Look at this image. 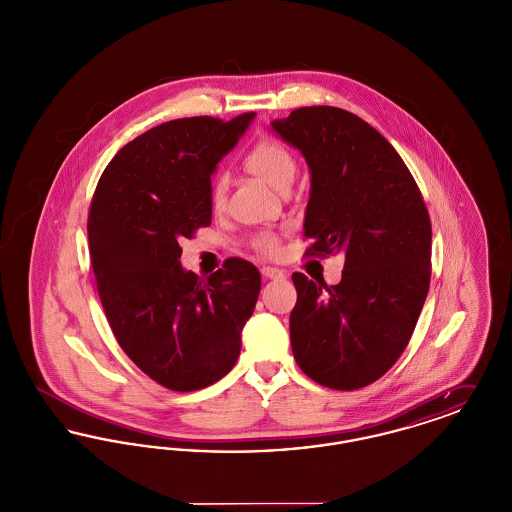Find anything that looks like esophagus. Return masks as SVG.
Returning a JSON list of instances; mask_svg holds the SVG:
<instances>
[{"instance_id": "esophagus-1", "label": "esophagus", "mask_w": 512, "mask_h": 512, "mask_svg": "<svg viewBox=\"0 0 512 512\" xmlns=\"http://www.w3.org/2000/svg\"><path fill=\"white\" fill-rule=\"evenodd\" d=\"M263 276L270 278V280H280V278H286V270L276 267H263L261 268Z\"/></svg>"}]
</instances>
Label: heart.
<instances>
[{
    "label": "heart",
    "instance_id": "heart-1",
    "mask_svg": "<svg viewBox=\"0 0 512 512\" xmlns=\"http://www.w3.org/2000/svg\"><path fill=\"white\" fill-rule=\"evenodd\" d=\"M244 165L247 171L253 172L257 178H261L276 192L292 184L295 176V159L292 153L282 144L268 138H263L247 151ZM224 194H226V182L224 178H217L211 192V201L215 207H220L224 203ZM259 247L263 251L272 253L276 251V240L270 236H263L259 240Z\"/></svg>",
    "mask_w": 512,
    "mask_h": 512
}]
</instances>
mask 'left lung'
<instances>
[{
  "label": "left lung",
  "mask_w": 512,
  "mask_h": 512,
  "mask_svg": "<svg viewBox=\"0 0 512 512\" xmlns=\"http://www.w3.org/2000/svg\"><path fill=\"white\" fill-rule=\"evenodd\" d=\"M311 172L309 253H343L338 286L293 272L290 340L299 368L332 390H359L399 359L430 288L432 224L390 142L338 107H301L270 122Z\"/></svg>",
  "instance_id": "obj_1"
}]
</instances>
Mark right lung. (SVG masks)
<instances>
[{
  "mask_svg": "<svg viewBox=\"0 0 512 512\" xmlns=\"http://www.w3.org/2000/svg\"><path fill=\"white\" fill-rule=\"evenodd\" d=\"M253 119L163 122L122 147L92 199L88 244L111 330L172 391L207 388L232 370L259 297L249 261L228 259L201 280L180 265L178 245L211 224V176Z\"/></svg>",
  "mask_w": 512,
  "mask_h": 512,
  "instance_id": "right-lung-1",
  "label": "right lung"
}]
</instances>
